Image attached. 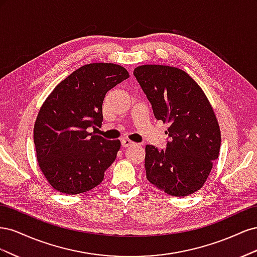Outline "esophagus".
Listing matches in <instances>:
<instances>
[{"mask_svg": "<svg viewBox=\"0 0 257 257\" xmlns=\"http://www.w3.org/2000/svg\"><path fill=\"white\" fill-rule=\"evenodd\" d=\"M121 145H122L123 148H128V147H132V146H135L134 143H132V142L127 141V139H124V141H122Z\"/></svg>", "mask_w": 257, "mask_h": 257, "instance_id": "1", "label": "esophagus"}]
</instances>
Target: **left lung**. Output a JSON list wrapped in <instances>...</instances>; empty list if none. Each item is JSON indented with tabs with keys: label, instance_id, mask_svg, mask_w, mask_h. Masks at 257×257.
Listing matches in <instances>:
<instances>
[{
	"label": "left lung",
	"instance_id": "left-lung-1",
	"mask_svg": "<svg viewBox=\"0 0 257 257\" xmlns=\"http://www.w3.org/2000/svg\"><path fill=\"white\" fill-rule=\"evenodd\" d=\"M134 76L157 120L167 122L166 149L146 146L148 181L172 196H188L206 182L219 158L221 133L213 109L199 85L185 72L143 65Z\"/></svg>",
	"mask_w": 257,
	"mask_h": 257
}]
</instances>
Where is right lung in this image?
Returning a JSON list of instances; mask_svg holds the SVG:
<instances>
[{
  "mask_svg": "<svg viewBox=\"0 0 257 257\" xmlns=\"http://www.w3.org/2000/svg\"><path fill=\"white\" fill-rule=\"evenodd\" d=\"M127 78L120 65L88 64L62 80L45 100L34 144L42 172L57 191L75 195L103 181L121 144L88 130L102 124L106 93Z\"/></svg>",
  "mask_w": 257,
  "mask_h": 257,
  "instance_id": "1",
  "label": "right lung"
}]
</instances>
